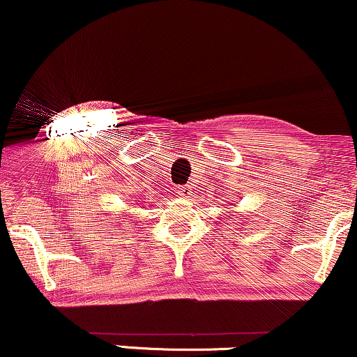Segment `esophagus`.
<instances>
[{
  "instance_id": "1",
  "label": "esophagus",
  "mask_w": 357,
  "mask_h": 357,
  "mask_svg": "<svg viewBox=\"0 0 357 357\" xmlns=\"http://www.w3.org/2000/svg\"><path fill=\"white\" fill-rule=\"evenodd\" d=\"M178 195L179 196H183V198H188V196L191 195V188H190V184H183V186H179L178 190Z\"/></svg>"
}]
</instances>
